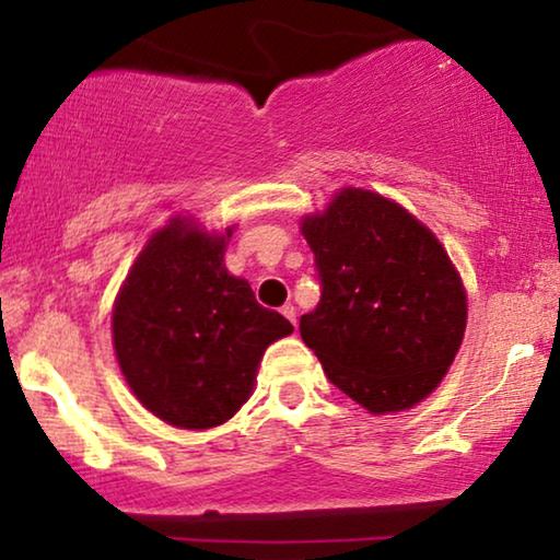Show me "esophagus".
<instances>
[{
	"label": "esophagus",
	"mask_w": 560,
	"mask_h": 560,
	"mask_svg": "<svg viewBox=\"0 0 560 560\" xmlns=\"http://www.w3.org/2000/svg\"><path fill=\"white\" fill-rule=\"evenodd\" d=\"M280 313H282V316H285L288 320H290V324H293V326H298L295 324V305H282V308H280Z\"/></svg>",
	"instance_id": "1"
}]
</instances>
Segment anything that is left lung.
Masks as SVG:
<instances>
[{
    "label": "left lung",
    "mask_w": 560,
    "mask_h": 560,
    "mask_svg": "<svg viewBox=\"0 0 560 560\" xmlns=\"http://www.w3.org/2000/svg\"><path fill=\"white\" fill-rule=\"evenodd\" d=\"M301 232L320 280L301 336L326 377L377 416L431 395L466 328L462 278L435 234L362 188H343Z\"/></svg>",
    "instance_id": "1"
}]
</instances>
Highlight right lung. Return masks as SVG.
<instances>
[{"label": "right lung", "mask_w": 560, "mask_h": 560, "mask_svg": "<svg viewBox=\"0 0 560 560\" xmlns=\"http://www.w3.org/2000/svg\"><path fill=\"white\" fill-rule=\"evenodd\" d=\"M232 236L175 217L152 234L114 301L117 362L144 408L165 423L203 431L247 402L265 349L293 334L278 311L229 275Z\"/></svg>", "instance_id": "right-lung-1"}]
</instances>
